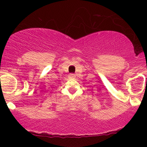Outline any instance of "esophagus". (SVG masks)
<instances>
[{
  "mask_svg": "<svg viewBox=\"0 0 147 147\" xmlns=\"http://www.w3.org/2000/svg\"><path fill=\"white\" fill-rule=\"evenodd\" d=\"M68 77L70 78H75V75H74V74H69V76H68Z\"/></svg>",
  "mask_w": 147,
  "mask_h": 147,
  "instance_id": "1",
  "label": "esophagus"
}]
</instances>
